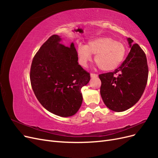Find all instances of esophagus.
I'll list each match as a JSON object with an SVG mask.
<instances>
[{"label":"esophagus","instance_id":"esophagus-1","mask_svg":"<svg viewBox=\"0 0 158 158\" xmlns=\"http://www.w3.org/2000/svg\"><path fill=\"white\" fill-rule=\"evenodd\" d=\"M90 76H91V78H96V77H98V75L96 74L91 73V74H90Z\"/></svg>","mask_w":158,"mask_h":158}]
</instances>
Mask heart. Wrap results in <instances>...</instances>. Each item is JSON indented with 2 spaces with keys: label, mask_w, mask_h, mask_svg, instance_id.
Wrapping results in <instances>:
<instances>
[{
  "label": "heart",
  "mask_w": 158,
  "mask_h": 158,
  "mask_svg": "<svg viewBox=\"0 0 158 158\" xmlns=\"http://www.w3.org/2000/svg\"><path fill=\"white\" fill-rule=\"evenodd\" d=\"M76 55L81 66H86L95 55V62L103 71L118 68L126 55V47L122 42L111 37H102L89 41L85 45H79Z\"/></svg>",
  "instance_id": "b5f03b06"
}]
</instances>
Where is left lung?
I'll return each mask as SVG.
<instances>
[{"mask_svg": "<svg viewBox=\"0 0 158 158\" xmlns=\"http://www.w3.org/2000/svg\"><path fill=\"white\" fill-rule=\"evenodd\" d=\"M127 41L131 51L122 64L113 73L99 75L103 101L109 109L116 112L125 111L135 106L144 93L148 81L144 52L138 44H133L131 38Z\"/></svg>", "mask_w": 158, "mask_h": 158, "instance_id": "8db88e82", "label": "left lung"}]
</instances>
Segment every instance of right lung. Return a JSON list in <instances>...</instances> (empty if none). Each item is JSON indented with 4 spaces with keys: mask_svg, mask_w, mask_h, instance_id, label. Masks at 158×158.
<instances>
[{
    "mask_svg": "<svg viewBox=\"0 0 158 158\" xmlns=\"http://www.w3.org/2000/svg\"><path fill=\"white\" fill-rule=\"evenodd\" d=\"M60 36H51L33 57L30 70L31 87L43 107L63 117L75 114L82 103L81 89L90 80L78 62L74 43L60 44Z\"/></svg>",
    "mask_w": 158,
    "mask_h": 158,
    "instance_id": "right-lung-1",
    "label": "right lung"
}]
</instances>
